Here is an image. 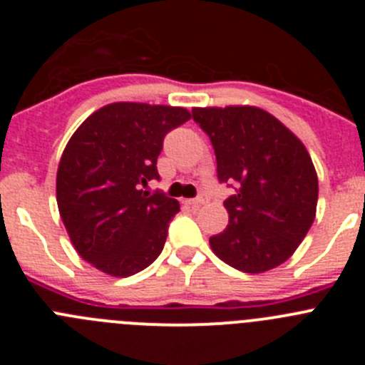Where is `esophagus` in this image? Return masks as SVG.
I'll use <instances>...</instances> for the list:
<instances>
[{
  "mask_svg": "<svg viewBox=\"0 0 365 365\" xmlns=\"http://www.w3.org/2000/svg\"><path fill=\"white\" fill-rule=\"evenodd\" d=\"M185 202H188V205H192V206H201V205H205V202H208V197H206V195H199V197H195V199H186Z\"/></svg>",
  "mask_w": 365,
  "mask_h": 365,
  "instance_id": "1",
  "label": "esophagus"
}]
</instances>
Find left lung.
<instances>
[{"label": "left lung", "instance_id": "8db88e82", "mask_svg": "<svg viewBox=\"0 0 365 365\" xmlns=\"http://www.w3.org/2000/svg\"><path fill=\"white\" fill-rule=\"evenodd\" d=\"M192 115L210 137L219 180L237 186L225 201L228 227L212 235V250L243 272L276 269L316 217L318 175L307 148L256 106L193 108Z\"/></svg>", "mask_w": 365, "mask_h": 365}]
</instances>
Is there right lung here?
Here are the masks:
<instances>
[{"label":"right lung","mask_w":365,"mask_h":365,"mask_svg":"<svg viewBox=\"0 0 365 365\" xmlns=\"http://www.w3.org/2000/svg\"><path fill=\"white\" fill-rule=\"evenodd\" d=\"M190 118L186 108L113 102L69 138L58 164V210L74 250L100 272L128 278L163 252L180 206L143 186L159 179L168 131Z\"/></svg>","instance_id":"add662e5"}]
</instances>
